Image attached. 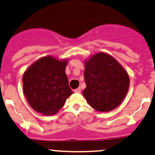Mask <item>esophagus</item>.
Masks as SVG:
<instances>
[{"label": "esophagus", "instance_id": "obj_1", "mask_svg": "<svg viewBox=\"0 0 155 155\" xmlns=\"http://www.w3.org/2000/svg\"><path fill=\"white\" fill-rule=\"evenodd\" d=\"M74 92H77V93H80V92H81V88L78 87L77 89H76V90H74Z\"/></svg>", "mask_w": 155, "mask_h": 155}]
</instances>
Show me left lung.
<instances>
[{
  "label": "left lung",
  "mask_w": 155,
  "mask_h": 155,
  "mask_svg": "<svg viewBox=\"0 0 155 155\" xmlns=\"http://www.w3.org/2000/svg\"><path fill=\"white\" fill-rule=\"evenodd\" d=\"M83 95L94 109L107 112L121 104L129 88L128 74L114 58L97 53L85 62Z\"/></svg>",
  "instance_id": "1"
}]
</instances>
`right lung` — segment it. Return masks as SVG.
<instances>
[{
	"mask_svg": "<svg viewBox=\"0 0 155 155\" xmlns=\"http://www.w3.org/2000/svg\"><path fill=\"white\" fill-rule=\"evenodd\" d=\"M67 63L44 57L25 72L23 91L35 111L44 115L55 114L74 93L65 72Z\"/></svg>",
	"mask_w": 155,
	"mask_h": 155,
	"instance_id": "right-lung-1",
	"label": "right lung"
}]
</instances>
